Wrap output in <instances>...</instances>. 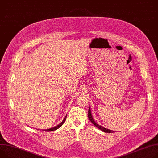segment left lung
<instances>
[{
    "mask_svg": "<svg viewBox=\"0 0 158 158\" xmlns=\"http://www.w3.org/2000/svg\"><path fill=\"white\" fill-rule=\"evenodd\" d=\"M88 117H89V120H90V122H91L92 124H93L95 126H96L97 127H98L99 129H100L101 131H104V132H105V133H113V132H114V131H112V130H110V129H106V128H105V127H103V126H99V125H98L96 123H95V121L93 120V118H92V117L91 111H90V108H89V109Z\"/></svg>",
    "mask_w": 158,
    "mask_h": 158,
    "instance_id": "1",
    "label": "left lung"
}]
</instances>
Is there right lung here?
<instances>
[{
  "label": "right lung",
  "instance_id": "right-lung-1",
  "mask_svg": "<svg viewBox=\"0 0 158 158\" xmlns=\"http://www.w3.org/2000/svg\"><path fill=\"white\" fill-rule=\"evenodd\" d=\"M66 117H67V115H66V117H65V118H64V120H62V122L61 123H60L59 125H57V126L53 127H52V128H50V129H44L43 131H54V130H56V129H59L60 127H61V126H62V124L64 123V122L66 121Z\"/></svg>",
  "mask_w": 158,
  "mask_h": 158
}]
</instances>
